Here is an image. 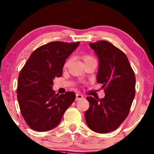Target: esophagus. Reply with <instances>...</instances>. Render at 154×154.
Returning <instances> with one entry per match:
<instances>
[{"label": "esophagus", "instance_id": "esophagus-1", "mask_svg": "<svg viewBox=\"0 0 154 154\" xmlns=\"http://www.w3.org/2000/svg\"><path fill=\"white\" fill-rule=\"evenodd\" d=\"M83 99V96H82V94H76V101L80 100V99Z\"/></svg>", "mask_w": 154, "mask_h": 154}]
</instances>
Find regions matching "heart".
I'll use <instances>...</instances> for the list:
<instances>
[{
	"instance_id": "1",
	"label": "heart",
	"mask_w": 154,
	"mask_h": 154,
	"mask_svg": "<svg viewBox=\"0 0 154 154\" xmlns=\"http://www.w3.org/2000/svg\"><path fill=\"white\" fill-rule=\"evenodd\" d=\"M82 59H83V61L84 62H86V61H88V60H93V59H94V58H93V57H91V55H84L83 57H82ZM70 61H71V60H69L68 61L66 62V66H67L68 65V64L70 63Z\"/></svg>"
}]
</instances>
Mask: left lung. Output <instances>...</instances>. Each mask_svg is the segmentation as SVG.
Here are the masks:
<instances>
[{
    "label": "left lung",
    "mask_w": 154,
    "mask_h": 154,
    "mask_svg": "<svg viewBox=\"0 0 154 154\" xmlns=\"http://www.w3.org/2000/svg\"><path fill=\"white\" fill-rule=\"evenodd\" d=\"M99 58L96 81L102 84L103 99L87 97L90 107L86 124L97 133L116 130L129 115L135 96V75L126 55L107 41L89 44Z\"/></svg>",
    "instance_id": "8db88e82"
}]
</instances>
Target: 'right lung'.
I'll use <instances>...</instances> for the list:
<instances>
[{
    "instance_id": "right-lung-1",
    "label": "right lung",
    "mask_w": 154,
    "mask_h": 154,
    "mask_svg": "<svg viewBox=\"0 0 154 154\" xmlns=\"http://www.w3.org/2000/svg\"><path fill=\"white\" fill-rule=\"evenodd\" d=\"M80 42H52L37 48L30 55L18 77L17 93L20 111L30 129L49 131L56 127L75 99L74 92L55 94V77L63 74L66 60Z\"/></svg>"
}]
</instances>
